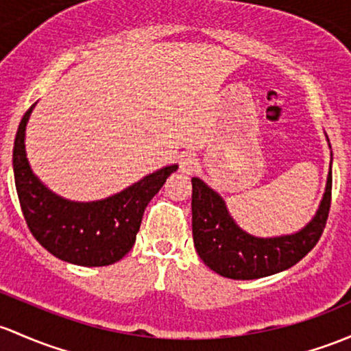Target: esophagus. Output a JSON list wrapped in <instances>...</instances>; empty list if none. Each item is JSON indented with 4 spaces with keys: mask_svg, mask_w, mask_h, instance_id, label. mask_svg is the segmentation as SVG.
<instances>
[{
    "mask_svg": "<svg viewBox=\"0 0 351 351\" xmlns=\"http://www.w3.org/2000/svg\"><path fill=\"white\" fill-rule=\"evenodd\" d=\"M198 160L193 156V154H185V156L182 158V161H180V169H182V173H185V175H193L195 171L198 169Z\"/></svg>",
    "mask_w": 351,
    "mask_h": 351,
    "instance_id": "1",
    "label": "esophagus"
}]
</instances>
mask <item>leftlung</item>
<instances>
[{
    "label": "left lung",
    "instance_id": "8db88e82",
    "mask_svg": "<svg viewBox=\"0 0 351 351\" xmlns=\"http://www.w3.org/2000/svg\"><path fill=\"white\" fill-rule=\"evenodd\" d=\"M191 227L198 256L217 274L228 279H259L298 264L322 237L331 205V166L326 190L313 220L300 232L281 237H254L228 213L223 198L191 178Z\"/></svg>",
    "mask_w": 351,
    "mask_h": 351
}]
</instances>
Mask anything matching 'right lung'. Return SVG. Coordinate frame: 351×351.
I'll return each mask as SVG.
<instances>
[{
	"instance_id": "obj_1",
	"label": "right lung",
	"mask_w": 351,
	"mask_h": 351,
	"mask_svg": "<svg viewBox=\"0 0 351 351\" xmlns=\"http://www.w3.org/2000/svg\"><path fill=\"white\" fill-rule=\"evenodd\" d=\"M35 104L25 112L13 146V173L21 212L33 237L65 263L101 267L123 259L132 249L143 213L178 165L165 166L97 202H70L43 185L29 168L25 131Z\"/></svg>"
}]
</instances>
